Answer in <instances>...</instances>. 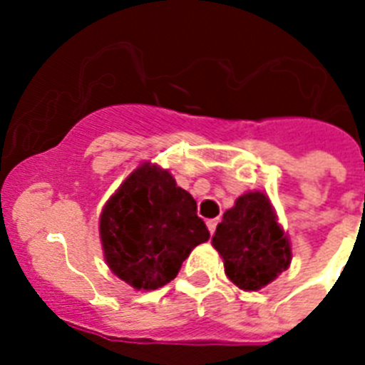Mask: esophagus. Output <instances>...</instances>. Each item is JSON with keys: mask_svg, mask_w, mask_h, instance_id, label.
<instances>
[{"mask_svg": "<svg viewBox=\"0 0 365 365\" xmlns=\"http://www.w3.org/2000/svg\"><path fill=\"white\" fill-rule=\"evenodd\" d=\"M217 223H220V220H217V217H214V220H208V222H206L210 235H214V231H216V227H217Z\"/></svg>", "mask_w": 365, "mask_h": 365, "instance_id": "obj_1", "label": "esophagus"}]
</instances>
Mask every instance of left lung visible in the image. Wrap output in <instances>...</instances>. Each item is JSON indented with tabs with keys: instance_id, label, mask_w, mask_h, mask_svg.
<instances>
[{
	"instance_id": "1",
	"label": "left lung",
	"mask_w": 365,
	"mask_h": 365,
	"mask_svg": "<svg viewBox=\"0 0 365 365\" xmlns=\"http://www.w3.org/2000/svg\"><path fill=\"white\" fill-rule=\"evenodd\" d=\"M212 244L222 254L227 277L242 289L263 288L292 261V250L271 200L259 191L237 199L223 214Z\"/></svg>"
}]
</instances>
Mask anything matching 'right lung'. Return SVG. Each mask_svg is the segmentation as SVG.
Returning <instances> with one entry per match:
<instances>
[{"label":"right lung","mask_w":365,"mask_h":365,"mask_svg":"<svg viewBox=\"0 0 365 365\" xmlns=\"http://www.w3.org/2000/svg\"><path fill=\"white\" fill-rule=\"evenodd\" d=\"M108 265L136 289L170 282L191 250L210 239L197 202L174 178L142 165L126 178L100 216Z\"/></svg>","instance_id":"obj_1"}]
</instances>
